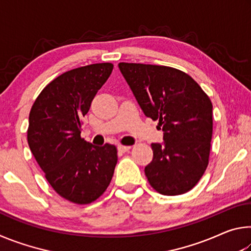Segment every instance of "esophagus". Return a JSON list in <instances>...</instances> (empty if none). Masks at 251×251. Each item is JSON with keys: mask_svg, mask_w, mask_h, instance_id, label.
Masks as SVG:
<instances>
[{"mask_svg": "<svg viewBox=\"0 0 251 251\" xmlns=\"http://www.w3.org/2000/svg\"><path fill=\"white\" fill-rule=\"evenodd\" d=\"M117 150L122 151V152H125V151H128L130 150V146H125V145H118L117 146Z\"/></svg>", "mask_w": 251, "mask_h": 251, "instance_id": "esophagus-1", "label": "esophagus"}]
</instances>
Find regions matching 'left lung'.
Listing matches in <instances>:
<instances>
[{
  "label": "left lung",
  "mask_w": 251,
  "mask_h": 251,
  "mask_svg": "<svg viewBox=\"0 0 251 251\" xmlns=\"http://www.w3.org/2000/svg\"><path fill=\"white\" fill-rule=\"evenodd\" d=\"M144 114L163 127L164 143L151 144L145 175L156 192L176 196L193 189L208 166L212 104L188 74L169 66L120 63Z\"/></svg>",
  "instance_id": "8db88e82"
}]
</instances>
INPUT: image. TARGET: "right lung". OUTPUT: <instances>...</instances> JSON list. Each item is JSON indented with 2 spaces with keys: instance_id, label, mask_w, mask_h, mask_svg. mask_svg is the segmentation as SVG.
Here are the masks:
<instances>
[{
  "instance_id": "1",
  "label": "right lung",
  "mask_w": 251,
  "mask_h": 251,
  "mask_svg": "<svg viewBox=\"0 0 251 251\" xmlns=\"http://www.w3.org/2000/svg\"><path fill=\"white\" fill-rule=\"evenodd\" d=\"M113 67L97 63L65 72L46 85L29 112V150L55 192L78 205L104 194L117 164L115 146L80 137L82 118Z\"/></svg>"
}]
</instances>
